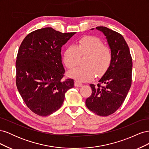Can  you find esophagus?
I'll return each instance as SVG.
<instances>
[{"mask_svg": "<svg viewBox=\"0 0 149 149\" xmlns=\"http://www.w3.org/2000/svg\"><path fill=\"white\" fill-rule=\"evenodd\" d=\"M74 86L76 87H81L83 86V84L79 81H74Z\"/></svg>", "mask_w": 149, "mask_h": 149, "instance_id": "esophagus-1", "label": "esophagus"}]
</instances>
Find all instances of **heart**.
<instances>
[{"instance_id": "b5f03b06", "label": "heart", "mask_w": 149, "mask_h": 149, "mask_svg": "<svg viewBox=\"0 0 149 149\" xmlns=\"http://www.w3.org/2000/svg\"><path fill=\"white\" fill-rule=\"evenodd\" d=\"M80 56H88L84 65L70 71L68 75L79 81L91 80L95 76L104 74L111 64L112 53L101 40L94 37H84L80 39L76 46H70L65 51L63 61L68 69L78 66Z\"/></svg>"}]
</instances>
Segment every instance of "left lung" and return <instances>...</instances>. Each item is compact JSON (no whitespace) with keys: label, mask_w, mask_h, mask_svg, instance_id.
I'll return each mask as SVG.
<instances>
[{"label":"left lung","mask_w":149,"mask_h":149,"mask_svg":"<svg viewBox=\"0 0 149 149\" xmlns=\"http://www.w3.org/2000/svg\"><path fill=\"white\" fill-rule=\"evenodd\" d=\"M96 29L106 37L112 60L109 69L99 80L104 86L90 84L92 94L86 100V105L96 114L107 116L119 109L127 95L132 83V60L123 35L105 26Z\"/></svg>","instance_id":"8db88e82"}]
</instances>
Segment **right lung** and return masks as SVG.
<instances>
[{
	"instance_id": "obj_1",
	"label": "right lung",
	"mask_w": 149,
	"mask_h": 149,
	"mask_svg": "<svg viewBox=\"0 0 149 149\" xmlns=\"http://www.w3.org/2000/svg\"><path fill=\"white\" fill-rule=\"evenodd\" d=\"M63 33L51 27L30 33L22 42L16 61V84L29 109L47 116L60 108L65 93L73 88L72 79L62 80L63 45L75 34Z\"/></svg>"
}]
</instances>
